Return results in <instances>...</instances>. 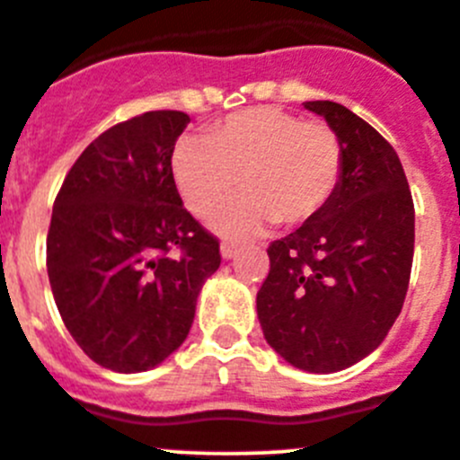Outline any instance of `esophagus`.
<instances>
[{"label":"esophagus","instance_id":"obj_1","mask_svg":"<svg viewBox=\"0 0 460 460\" xmlns=\"http://www.w3.org/2000/svg\"><path fill=\"white\" fill-rule=\"evenodd\" d=\"M237 252H239L237 243H233V242H223L221 243V257H223V260H233Z\"/></svg>","mask_w":460,"mask_h":460}]
</instances>
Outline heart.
I'll use <instances>...</instances> for the list:
<instances>
[{"label": "heart", "mask_w": 460, "mask_h": 460, "mask_svg": "<svg viewBox=\"0 0 460 460\" xmlns=\"http://www.w3.org/2000/svg\"><path fill=\"white\" fill-rule=\"evenodd\" d=\"M343 151L323 121L273 106L227 117L205 137H185L172 153V178L199 217L217 212L237 191H248L214 217L226 237H251L270 223L300 226L334 196Z\"/></svg>", "instance_id": "obj_1"}]
</instances>
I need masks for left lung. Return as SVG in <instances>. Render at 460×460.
<instances>
[{"mask_svg": "<svg viewBox=\"0 0 460 460\" xmlns=\"http://www.w3.org/2000/svg\"><path fill=\"white\" fill-rule=\"evenodd\" d=\"M343 151L330 203L269 246L257 293L264 339L293 368L339 373L386 339L400 316L413 264L415 212L391 144L334 102H305Z\"/></svg>", "mask_w": 460, "mask_h": 460, "instance_id": "1", "label": "left lung"}]
</instances>
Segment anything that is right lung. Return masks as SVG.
I'll return each instance as SVG.
<instances>
[{"label":"right lung","instance_id":"right-lung-1","mask_svg":"<svg viewBox=\"0 0 460 460\" xmlns=\"http://www.w3.org/2000/svg\"><path fill=\"white\" fill-rule=\"evenodd\" d=\"M187 124L185 112L153 111L112 126L56 196L47 234L56 307L83 352L115 373L151 370L181 348L221 264L218 242L182 208L172 178Z\"/></svg>","mask_w":460,"mask_h":460}]
</instances>
